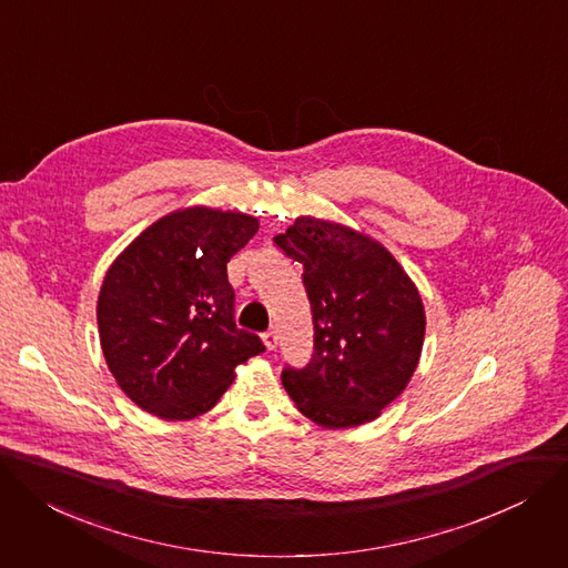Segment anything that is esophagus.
Listing matches in <instances>:
<instances>
[{"mask_svg": "<svg viewBox=\"0 0 568 568\" xmlns=\"http://www.w3.org/2000/svg\"><path fill=\"white\" fill-rule=\"evenodd\" d=\"M263 342H265L267 351H274V348H276V344H278V335H276V331H267V333H263Z\"/></svg>", "mask_w": 568, "mask_h": 568, "instance_id": "34e87169", "label": "esophagus"}]
</instances>
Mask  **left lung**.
I'll list each match as a JSON object with an SVG mask.
<instances>
[{
    "label": "left lung",
    "mask_w": 568,
    "mask_h": 568,
    "mask_svg": "<svg viewBox=\"0 0 568 568\" xmlns=\"http://www.w3.org/2000/svg\"><path fill=\"white\" fill-rule=\"evenodd\" d=\"M274 242L303 265L315 326L311 363L285 367L283 387L324 428L374 422L419 365V290L381 242L335 222L298 217Z\"/></svg>",
    "instance_id": "obj_1"
}]
</instances>
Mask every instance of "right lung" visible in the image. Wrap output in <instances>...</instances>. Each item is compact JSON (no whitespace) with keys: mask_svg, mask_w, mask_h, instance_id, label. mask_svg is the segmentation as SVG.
I'll return each instance as SVG.
<instances>
[{"mask_svg":"<svg viewBox=\"0 0 568 568\" xmlns=\"http://www.w3.org/2000/svg\"><path fill=\"white\" fill-rule=\"evenodd\" d=\"M244 213L192 205L144 229L106 272L99 342L122 392L168 422L215 407L235 367L265 351L235 326L226 263L255 235Z\"/></svg>","mask_w":568,"mask_h":568,"instance_id":"obj_1","label":"right lung"}]
</instances>
